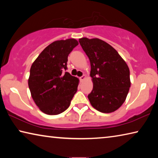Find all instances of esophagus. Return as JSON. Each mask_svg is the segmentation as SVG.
I'll use <instances>...</instances> for the list:
<instances>
[{
    "label": "esophagus",
    "instance_id": "1",
    "mask_svg": "<svg viewBox=\"0 0 158 158\" xmlns=\"http://www.w3.org/2000/svg\"><path fill=\"white\" fill-rule=\"evenodd\" d=\"M85 75H83V76L79 77V79H80V81H84V80L85 79Z\"/></svg>",
    "mask_w": 158,
    "mask_h": 158
}]
</instances>
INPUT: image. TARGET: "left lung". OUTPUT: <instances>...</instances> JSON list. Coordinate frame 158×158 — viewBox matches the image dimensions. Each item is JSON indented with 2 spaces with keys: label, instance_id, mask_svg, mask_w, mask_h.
Returning a JSON list of instances; mask_svg holds the SVG:
<instances>
[{
  "label": "left lung",
  "instance_id": "1",
  "mask_svg": "<svg viewBox=\"0 0 158 158\" xmlns=\"http://www.w3.org/2000/svg\"><path fill=\"white\" fill-rule=\"evenodd\" d=\"M79 42L90 63L93 88L88 95L91 105L102 113L117 110L130 87L127 63L110 44L98 38L82 37Z\"/></svg>",
  "mask_w": 158,
  "mask_h": 158
}]
</instances>
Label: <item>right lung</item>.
I'll return each instance as SVG.
<instances>
[{
  "instance_id": "obj_1",
  "label": "right lung",
  "mask_w": 158,
  "mask_h": 158,
  "mask_svg": "<svg viewBox=\"0 0 158 158\" xmlns=\"http://www.w3.org/2000/svg\"><path fill=\"white\" fill-rule=\"evenodd\" d=\"M78 44L73 38L53 42L32 64L28 87L35 103L44 114L65 111L77 91L79 79L65 70L68 55Z\"/></svg>"
}]
</instances>
